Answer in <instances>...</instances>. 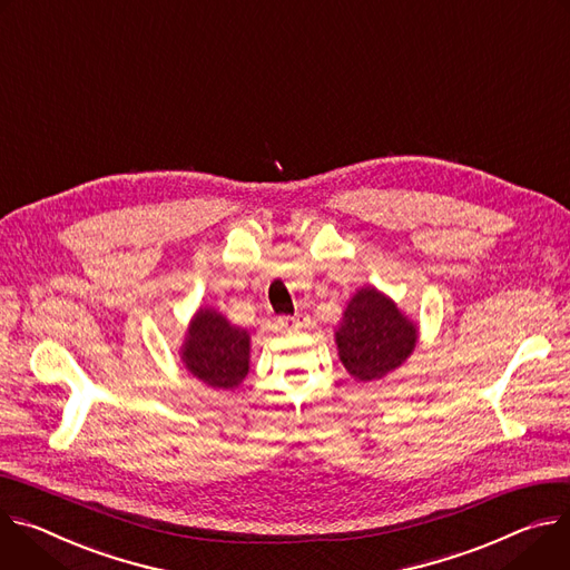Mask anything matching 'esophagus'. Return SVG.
I'll use <instances>...</instances> for the list:
<instances>
[{
	"label": "esophagus",
	"mask_w": 570,
	"mask_h": 570,
	"mask_svg": "<svg viewBox=\"0 0 570 570\" xmlns=\"http://www.w3.org/2000/svg\"><path fill=\"white\" fill-rule=\"evenodd\" d=\"M301 324H305V320L301 317H278V326L283 328H298Z\"/></svg>",
	"instance_id": "obj_1"
}]
</instances>
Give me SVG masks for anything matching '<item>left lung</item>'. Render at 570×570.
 Segmentation results:
<instances>
[{
	"label": "left lung",
	"mask_w": 570,
	"mask_h": 570,
	"mask_svg": "<svg viewBox=\"0 0 570 570\" xmlns=\"http://www.w3.org/2000/svg\"><path fill=\"white\" fill-rule=\"evenodd\" d=\"M335 340L351 375L357 381H377L414 351L416 328L390 298L366 287L348 303Z\"/></svg>",
	"instance_id": "1"
}]
</instances>
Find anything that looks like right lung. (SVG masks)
<instances>
[{
    "label": "right lung",
    "instance_id": "add662e5",
    "mask_svg": "<svg viewBox=\"0 0 570 570\" xmlns=\"http://www.w3.org/2000/svg\"><path fill=\"white\" fill-rule=\"evenodd\" d=\"M185 366L210 387L233 390L248 371V335L222 314L202 309L187 333Z\"/></svg>",
    "mask_w": 570,
    "mask_h": 570
}]
</instances>
